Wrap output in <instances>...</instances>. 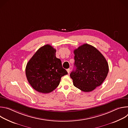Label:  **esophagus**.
I'll return each mask as SVG.
<instances>
[{
	"instance_id": "esophagus-1",
	"label": "esophagus",
	"mask_w": 128,
	"mask_h": 128,
	"mask_svg": "<svg viewBox=\"0 0 128 128\" xmlns=\"http://www.w3.org/2000/svg\"><path fill=\"white\" fill-rule=\"evenodd\" d=\"M67 72H68V74H69V72H70V69H69V68L67 69Z\"/></svg>"
}]
</instances>
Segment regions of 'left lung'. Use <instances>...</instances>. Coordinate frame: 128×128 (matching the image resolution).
<instances>
[{
	"instance_id": "1",
	"label": "left lung",
	"mask_w": 128,
	"mask_h": 128,
	"mask_svg": "<svg viewBox=\"0 0 128 128\" xmlns=\"http://www.w3.org/2000/svg\"><path fill=\"white\" fill-rule=\"evenodd\" d=\"M74 54L76 69L70 74L74 85L84 92H91L105 80L108 63L96 48L87 44L74 50Z\"/></svg>"
}]
</instances>
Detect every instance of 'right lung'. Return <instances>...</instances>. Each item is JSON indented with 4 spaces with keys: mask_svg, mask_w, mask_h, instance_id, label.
I'll return each mask as SVG.
<instances>
[{
    "mask_svg": "<svg viewBox=\"0 0 128 128\" xmlns=\"http://www.w3.org/2000/svg\"><path fill=\"white\" fill-rule=\"evenodd\" d=\"M56 50L49 44L40 48L27 64L25 72L31 86L42 93H49L59 84L61 78L68 74L56 57Z\"/></svg>",
    "mask_w": 128,
    "mask_h": 128,
    "instance_id": "1",
    "label": "right lung"
}]
</instances>
